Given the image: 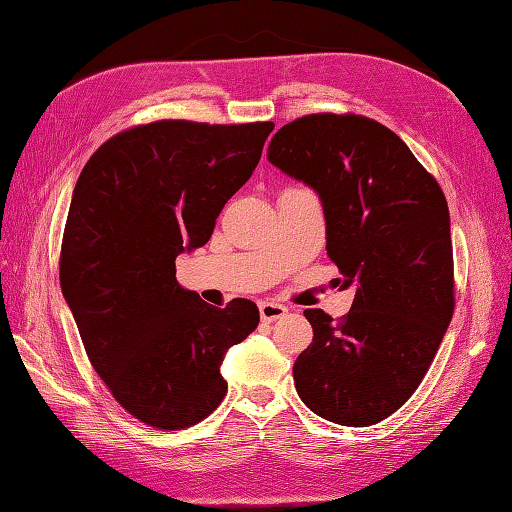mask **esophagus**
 Instances as JSON below:
<instances>
[{"mask_svg": "<svg viewBox=\"0 0 512 512\" xmlns=\"http://www.w3.org/2000/svg\"><path fill=\"white\" fill-rule=\"evenodd\" d=\"M258 309H260V318L265 322H273V320L288 314V307L282 303H275V301H262L258 305Z\"/></svg>", "mask_w": 512, "mask_h": 512, "instance_id": "1", "label": "esophagus"}]
</instances>
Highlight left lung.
Returning <instances> with one entry per match:
<instances>
[{
	"instance_id": "obj_1",
	"label": "left lung",
	"mask_w": 512,
	"mask_h": 512,
	"mask_svg": "<svg viewBox=\"0 0 512 512\" xmlns=\"http://www.w3.org/2000/svg\"><path fill=\"white\" fill-rule=\"evenodd\" d=\"M267 158L318 192L327 254L342 288L354 286L339 320L303 312L314 339L294 361V386L331 423H380L423 382L453 318L446 198L408 145L363 115L294 119L271 138Z\"/></svg>"
}]
</instances>
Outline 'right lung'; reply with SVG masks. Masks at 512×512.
Wrapping results in <instances>:
<instances>
[{"mask_svg":"<svg viewBox=\"0 0 512 512\" xmlns=\"http://www.w3.org/2000/svg\"><path fill=\"white\" fill-rule=\"evenodd\" d=\"M273 128L151 121L108 138L76 181L61 292L98 376L149 427L185 429L218 408L224 354L258 327L256 303L218 309L181 288L175 258L209 241Z\"/></svg>","mask_w":512,"mask_h":512,"instance_id":"right-lung-1","label":"right lung"}]
</instances>
